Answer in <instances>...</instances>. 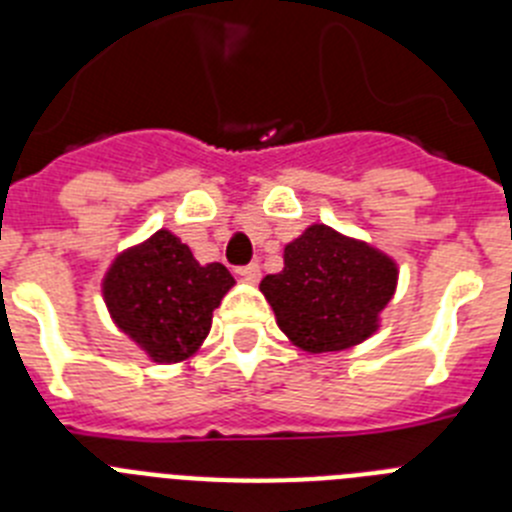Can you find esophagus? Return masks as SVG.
I'll return each mask as SVG.
<instances>
[{"mask_svg": "<svg viewBox=\"0 0 512 512\" xmlns=\"http://www.w3.org/2000/svg\"><path fill=\"white\" fill-rule=\"evenodd\" d=\"M238 274H241V277L246 279V282H259V279H261V266L256 264V261H253V264L241 266V269H238Z\"/></svg>", "mask_w": 512, "mask_h": 512, "instance_id": "esophagus-1", "label": "esophagus"}]
</instances>
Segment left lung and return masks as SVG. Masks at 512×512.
Returning <instances> with one entry per match:
<instances>
[{
    "label": "left lung",
    "instance_id": "1",
    "mask_svg": "<svg viewBox=\"0 0 512 512\" xmlns=\"http://www.w3.org/2000/svg\"><path fill=\"white\" fill-rule=\"evenodd\" d=\"M395 287L392 259L328 225L307 228L284 248V269L261 279L279 328L310 354L366 341Z\"/></svg>",
    "mask_w": 512,
    "mask_h": 512
}]
</instances>
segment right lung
<instances>
[{"label": "right lung", "mask_w": 512, "mask_h": 512, "mask_svg": "<svg viewBox=\"0 0 512 512\" xmlns=\"http://www.w3.org/2000/svg\"><path fill=\"white\" fill-rule=\"evenodd\" d=\"M233 287L223 264L194 261L169 230L130 248L107 271L104 300L122 333L153 361L171 364L192 356L210 333L212 310Z\"/></svg>", "instance_id": "add662e5"}]
</instances>
